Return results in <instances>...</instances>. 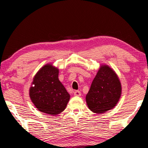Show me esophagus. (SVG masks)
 Segmentation results:
<instances>
[{"label": "esophagus", "instance_id": "1", "mask_svg": "<svg viewBox=\"0 0 148 148\" xmlns=\"http://www.w3.org/2000/svg\"><path fill=\"white\" fill-rule=\"evenodd\" d=\"M73 93H74L75 96H80L81 95H82V93H81L80 91H79V90L75 91Z\"/></svg>", "mask_w": 148, "mask_h": 148}]
</instances>
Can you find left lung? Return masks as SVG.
<instances>
[{
	"label": "left lung",
	"mask_w": 148,
	"mask_h": 148,
	"mask_svg": "<svg viewBox=\"0 0 148 148\" xmlns=\"http://www.w3.org/2000/svg\"><path fill=\"white\" fill-rule=\"evenodd\" d=\"M121 94V85L116 74L103 65L97 73L86 95V102L93 112L101 114L116 106Z\"/></svg>",
	"instance_id": "obj_1"
}]
</instances>
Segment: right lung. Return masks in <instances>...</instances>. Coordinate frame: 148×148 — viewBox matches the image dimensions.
<instances>
[{
    "instance_id": "obj_1",
    "label": "right lung",
    "mask_w": 148,
    "mask_h": 148,
    "mask_svg": "<svg viewBox=\"0 0 148 148\" xmlns=\"http://www.w3.org/2000/svg\"><path fill=\"white\" fill-rule=\"evenodd\" d=\"M58 69L52 64H46L34 77L30 88V98L38 110L46 114L56 115L65 109L70 99L58 79Z\"/></svg>"
}]
</instances>
